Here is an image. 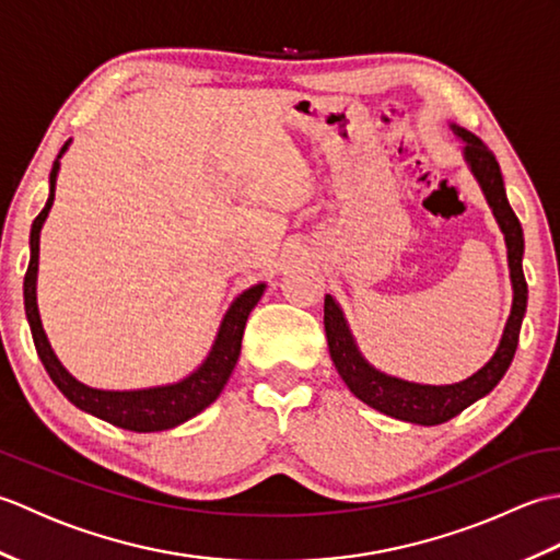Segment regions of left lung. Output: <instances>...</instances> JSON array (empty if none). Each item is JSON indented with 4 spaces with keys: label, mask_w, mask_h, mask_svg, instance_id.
<instances>
[{
    "label": "left lung",
    "mask_w": 560,
    "mask_h": 560,
    "mask_svg": "<svg viewBox=\"0 0 560 560\" xmlns=\"http://www.w3.org/2000/svg\"><path fill=\"white\" fill-rule=\"evenodd\" d=\"M452 129H455V135L462 137L464 144H467L464 147V156H467L474 175H477V180L483 189L486 199H489L498 223H501V231L505 233V243H508V261H510V277H513L515 299H513V313H510L505 331H503L501 347H498L493 359L471 377L462 380V383H455V385H443V387L416 385V383H407V380L389 377L363 361V355L359 353V349H355V343L349 335L347 323H343L339 305L329 293L325 295V331H327L329 355L331 361H335L339 375L343 377V383H347L353 395L361 401H365L368 407L383 411L392 416V419L411 421L421 425H435V423L450 421L452 416H457L459 411L467 409L469 404L481 399L483 395H489V392L501 383V377L505 375L510 363L515 359L522 317H525V311H527V281H525V271H522L525 237H522L520 219L515 217V211L508 201L501 165H498L493 151L486 147L479 137H474L471 132H467V129L455 127V125H452Z\"/></svg>",
    "instance_id": "obj_1"
}]
</instances>
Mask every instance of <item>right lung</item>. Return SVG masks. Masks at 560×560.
I'll return each mask as SVG.
<instances>
[{
	"instance_id": "add662e5",
	"label": "right lung",
	"mask_w": 560,
	"mask_h": 560,
	"mask_svg": "<svg viewBox=\"0 0 560 560\" xmlns=\"http://www.w3.org/2000/svg\"><path fill=\"white\" fill-rule=\"evenodd\" d=\"M67 144L59 149V156L65 153ZM57 168L59 163L55 161L50 171V197H47L45 209L35 217L33 229H31V261H28L26 277H23V305H26V317L31 325L35 351H38L47 375L52 377V383L71 404H74V407L98 416V419L108 421L113 425H120V428H127V431H137V433L165 431V428L180 425L187 419L197 416L199 411H205L211 401H217L223 385L229 383V377L237 363V355H241L247 315L261 299V293H265V283H257V287L247 289L241 299L231 305V311L223 317L217 343H213L207 361L201 363L192 375L180 380V383L165 385V387H151V389H135V392H108V389H93V387L81 385L79 380H74L65 371L62 363H59L57 355L52 353L40 325L38 303H35L40 229L55 199Z\"/></svg>"
}]
</instances>
